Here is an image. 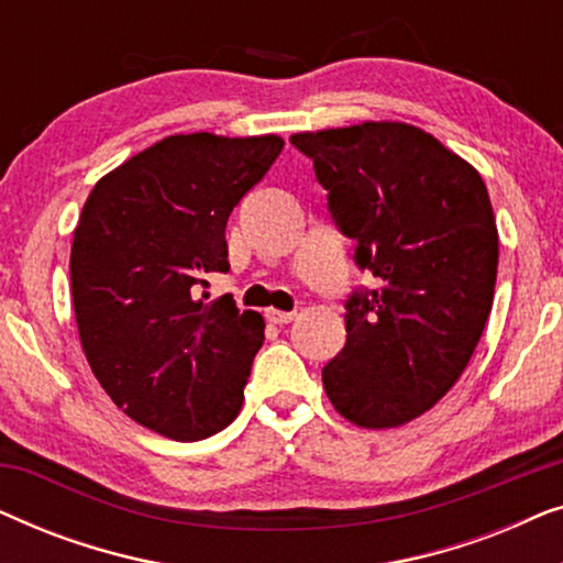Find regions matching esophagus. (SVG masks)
<instances>
[{"mask_svg": "<svg viewBox=\"0 0 563 563\" xmlns=\"http://www.w3.org/2000/svg\"><path fill=\"white\" fill-rule=\"evenodd\" d=\"M266 320L274 322V325H287V322L295 320V312L284 310H266Z\"/></svg>", "mask_w": 563, "mask_h": 563, "instance_id": "esophagus-1", "label": "esophagus"}]
</instances>
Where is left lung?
Returning <instances> with one entry per match:
<instances>
[{"mask_svg":"<svg viewBox=\"0 0 563 563\" xmlns=\"http://www.w3.org/2000/svg\"><path fill=\"white\" fill-rule=\"evenodd\" d=\"M335 225L376 289L345 302V345L322 368L328 399L358 428L428 412L464 374L495 299L499 238L476 168L407 122L295 133Z\"/></svg>","mask_w":563,"mask_h":563,"instance_id":"1","label":"left lung"}]
</instances>
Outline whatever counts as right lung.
<instances>
[{
  "mask_svg": "<svg viewBox=\"0 0 563 563\" xmlns=\"http://www.w3.org/2000/svg\"><path fill=\"white\" fill-rule=\"evenodd\" d=\"M284 148L279 135H168L102 176L74 230L71 297L81 349L128 418L202 441L238 418L258 312L197 287L225 274V225Z\"/></svg>",
  "mask_w": 563,
  "mask_h": 563,
  "instance_id": "1",
  "label": "right lung"
}]
</instances>
